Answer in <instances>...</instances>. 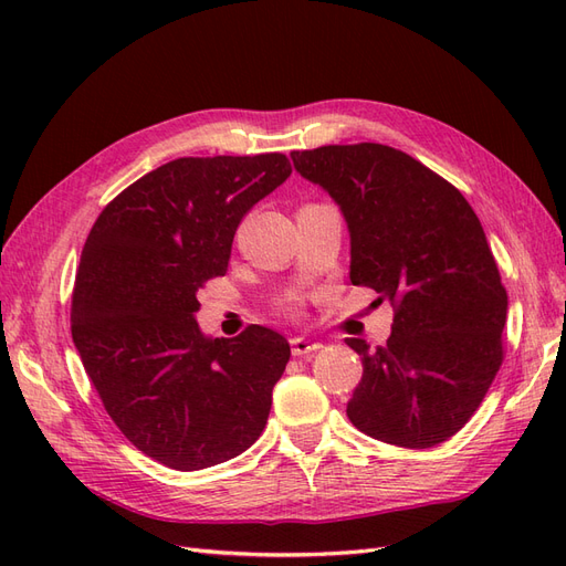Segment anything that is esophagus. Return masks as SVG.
<instances>
[{
    "label": "esophagus",
    "instance_id": "obj_1",
    "mask_svg": "<svg viewBox=\"0 0 566 566\" xmlns=\"http://www.w3.org/2000/svg\"><path fill=\"white\" fill-rule=\"evenodd\" d=\"M321 349V342H314L310 337H293L290 339V352L293 356H310Z\"/></svg>",
    "mask_w": 566,
    "mask_h": 566
}]
</instances>
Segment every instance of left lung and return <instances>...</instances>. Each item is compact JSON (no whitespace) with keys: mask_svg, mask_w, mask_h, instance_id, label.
<instances>
[{"mask_svg":"<svg viewBox=\"0 0 566 566\" xmlns=\"http://www.w3.org/2000/svg\"><path fill=\"white\" fill-rule=\"evenodd\" d=\"M293 163L347 219L352 283L394 306L387 345L345 339L364 361L349 420L394 447H437L474 416L503 364L507 293L479 217L391 146L293 150Z\"/></svg>","mask_w":566,"mask_h":566,"instance_id":"obj_1","label":"left lung"}]
</instances>
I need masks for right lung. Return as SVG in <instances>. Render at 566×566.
I'll return each mask as SVG.
<instances>
[{
    "mask_svg": "<svg viewBox=\"0 0 566 566\" xmlns=\"http://www.w3.org/2000/svg\"><path fill=\"white\" fill-rule=\"evenodd\" d=\"M290 172L283 153L177 158L115 196L82 248L71 331L84 370L119 432L167 468L219 465L264 430L287 339L262 325L210 339L196 312L241 219Z\"/></svg>",
    "mask_w": 566,
    "mask_h": 566,
    "instance_id": "obj_1",
    "label": "right lung"
}]
</instances>
